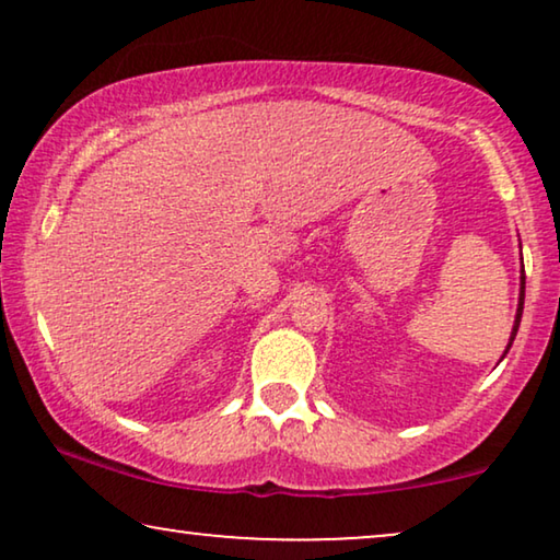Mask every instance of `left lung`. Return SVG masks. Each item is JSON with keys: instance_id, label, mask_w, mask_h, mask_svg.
I'll list each match as a JSON object with an SVG mask.
<instances>
[{"instance_id": "1", "label": "left lung", "mask_w": 560, "mask_h": 560, "mask_svg": "<svg viewBox=\"0 0 560 560\" xmlns=\"http://www.w3.org/2000/svg\"><path fill=\"white\" fill-rule=\"evenodd\" d=\"M520 257H523V252H520ZM523 303H525V270H523V275H520V303H517L515 324H512V334H510V341H508V349H504V354H508L510 347H512V341H515V336H517L520 318H523ZM504 354H502V359H504Z\"/></svg>"}]
</instances>
